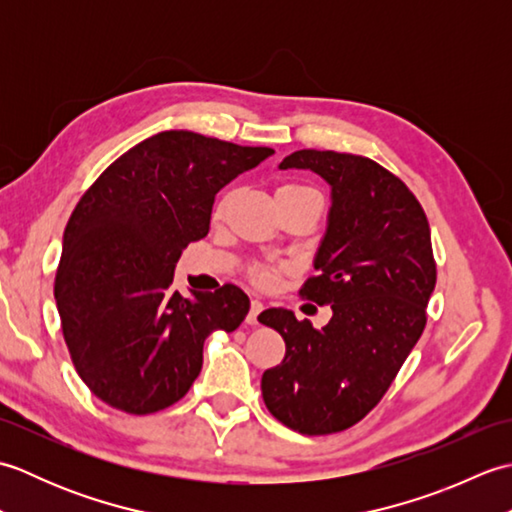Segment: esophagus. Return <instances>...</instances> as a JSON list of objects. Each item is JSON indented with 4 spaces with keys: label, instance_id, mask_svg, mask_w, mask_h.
Segmentation results:
<instances>
[{
    "label": "esophagus",
    "instance_id": "esophagus-1",
    "mask_svg": "<svg viewBox=\"0 0 512 512\" xmlns=\"http://www.w3.org/2000/svg\"><path fill=\"white\" fill-rule=\"evenodd\" d=\"M264 310V303L262 301H257V299H253L250 301V312H248V317H246V323L248 325H257L259 321H257V317H259V312Z\"/></svg>",
    "mask_w": 512,
    "mask_h": 512
}]
</instances>
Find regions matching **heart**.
Listing matches in <instances>:
<instances>
[{"mask_svg":"<svg viewBox=\"0 0 512 512\" xmlns=\"http://www.w3.org/2000/svg\"><path fill=\"white\" fill-rule=\"evenodd\" d=\"M279 191H295V193H299V191H312V189L310 187H303V184H286V187H281ZM250 277H253V281H257V284L268 286V284H273V281L277 279V270L275 268H266V266H257V268L250 270Z\"/></svg>","mask_w":512,"mask_h":512,"instance_id":"obj_1","label":"heart"}]
</instances>
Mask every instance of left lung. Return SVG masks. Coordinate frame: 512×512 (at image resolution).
Listing matches in <instances>:
<instances>
[{"mask_svg": "<svg viewBox=\"0 0 512 512\" xmlns=\"http://www.w3.org/2000/svg\"><path fill=\"white\" fill-rule=\"evenodd\" d=\"M279 169H310L330 184L319 275L301 297L330 303L332 319L317 330L292 310L259 314L286 341L284 361L262 376V396L292 431L325 436L363 420L418 343L436 288L431 231L416 195L374 160L301 149Z\"/></svg>", "mask_w": 512, "mask_h": 512, "instance_id": "8db88e82", "label": "left lung"}]
</instances>
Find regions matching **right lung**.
Masks as SVG:
<instances>
[{"instance_id": "add662e5", "label": "right lung", "mask_w": 512, "mask_h": 512, "mask_svg": "<svg viewBox=\"0 0 512 512\" xmlns=\"http://www.w3.org/2000/svg\"><path fill=\"white\" fill-rule=\"evenodd\" d=\"M273 154L169 129L125 151L83 193L63 233L54 299L96 398L136 416L167 409L198 378L206 336L239 328L244 290L226 284L184 299L173 270L209 233L217 191Z\"/></svg>"}]
</instances>
